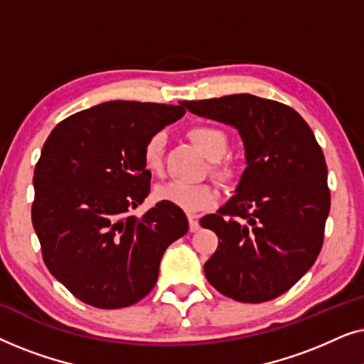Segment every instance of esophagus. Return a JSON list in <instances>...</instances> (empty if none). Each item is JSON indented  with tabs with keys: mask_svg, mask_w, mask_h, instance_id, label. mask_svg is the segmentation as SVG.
Here are the masks:
<instances>
[{
	"mask_svg": "<svg viewBox=\"0 0 364 364\" xmlns=\"http://www.w3.org/2000/svg\"><path fill=\"white\" fill-rule=\"evenodd\" d=\"M188 225H191V232H197L198 228H200L198 215H196V213H188Z\"/></svg>",
	"mask_w": 364,
	"mask_h": 364,
	"instance_id": "34e87169",
	"label": "esophagus"
}]
</instances>
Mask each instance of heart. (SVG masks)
Wrapping results in <instances>:
<instances>
[{"label":"heart","instance_id":"1","mask_svg":"<svg viewBox=\"0 0 364 364\" xmlns=\"http://www.w3.org/2000/svg\"><path fill=\"white\" fill-rule=\"evenodd\" d=\"M188 136L212 161L225 156L228 139L220 129L212 126H197L191 129ZM164 142H166L164 134H154L144 146V164L151 172H161ZM213 172L222 181H230L233 177V167L230 164H217V166H213ZM156 196L159 200L172 203V205H177L186 212H198L217 200V191L210 183H188L182 181L162 183L157 187Z\"/></svg>","mask_w":364,"mask_h":364}]
</instances>
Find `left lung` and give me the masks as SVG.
<instances>
[{"mask_svg": "<svg viewBox=\"0 0 364 364\" xmlns=\"http://www.w3.org/2000/svg\"><path fill=\"white\" fill-rule=\"evenodd\" d=\"M196 116L235 127L245 171L232 196L200 225L218 235L203 272L228 298L280 296L315 263L330 213L328 168L315 134L295 109L252 94L182 101Z\"/></svg>", "mask_w": 364, "mask_h": 364, "instance_id": "obj_1", "label": "left lung"}]
</instances>
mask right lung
Instances as JSON below:
<instances>
[{
	"label": "right lung",
	"instance_id": "add662e5",
	"mask_svg": "<svg viewBox=\"0 0 364 364\" xmlns=\"http://www.w3.org/2000/svg\"><path fill=\"white\" fill-rule=\"evenodd\" d=\"M181 106L109 101L59 122L34 168L33 227L51 275L96 308L131 306L156 285L166 248L183 237L182 208L151 192L144 146L178 121Z\"/></svg>",
	"mask_w": 364,
	"mask_h": 364
}]
</instances>
